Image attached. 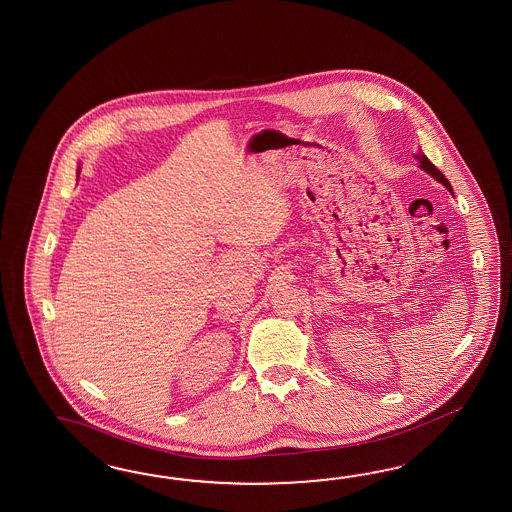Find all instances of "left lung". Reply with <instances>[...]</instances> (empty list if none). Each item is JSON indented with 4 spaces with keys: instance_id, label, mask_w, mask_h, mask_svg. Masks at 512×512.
Returning <instances> with one entry per match:
<instances>
[{
    "instance_id": "obj_1",
    "label": "left lung",
    "mask_w": 512,
    "mask_h": 512,
    "mask_svg": "<svg viewBox=\"0 0 512 512\" xmlns=\"http://www.w3.org/2000/svg\"><path fill=\"white\" fill-rule=\"evenodd\" d=\"M415 158L419 160V167H421V169H425V171H427L429 175H432L434 179L440 180V182H442L443 186H445V188H447L449 192H453V188H451L449 180L443 177L442 171H438V169H436V166H434V164L430 162L429 158H427L425 154H421V152H419V154H415Z\"/></svg>"
}]
</instances>
